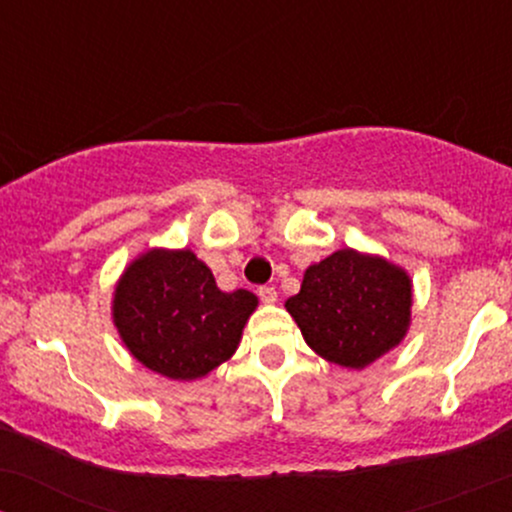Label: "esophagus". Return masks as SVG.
<instances>
[{"instance_id": "obj_1", "label": "esophagus", "mask_w": 512, "mask_h": 512, "mask_svg": "<svg viewBox=\"0 0 512 512\" xmlns=\"http://www.w3.org/2000/svg\"><path fill=\"white\" fill-rule=\"evenodd\" d=\"M257 296H260L262 303H274L276 301V289H274V286H260V289H257Z\"/></svg>"}]
</instances>
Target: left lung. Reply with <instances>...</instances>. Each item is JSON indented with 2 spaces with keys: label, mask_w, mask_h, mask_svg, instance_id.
<instances>
[{
  "label": "left lung",
  "mask_w": 512,
  "mask_h": 512,
  "mask_svg": "<svg viewBox=\"0 0 512 512\" xmlns=\"http://www.w3.org/2000/svg\"><path fill=\"white\" fill-rule=\"evenodd\" d=\"M409 308V276L349 248L305 269L301 291L286 301L310 349L346 368H366L399 344Z\"/></svg>",
  "instance_id": "8db88e82"
}]
</instances>
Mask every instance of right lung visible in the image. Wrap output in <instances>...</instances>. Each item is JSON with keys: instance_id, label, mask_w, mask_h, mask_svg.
I'll list each match as a JSON object with an SVG mask.
<instances>
[{"instance_id": "right-lung-1", "label": "right lung", "mask_w": 512, "mask_h": 512, "mask_svg": "<svg viewBox=\"0 0 512 512\" xmlns=\"http://www.w3.org/2000/svg\"><path fill=\"white\" fill-rule=\"evenodd\" d=\"M257 298L223 293L190 250H151L115 289V325L146 368L173 380L202 378L238 349Z\"/></svg>"}]
</instances>
